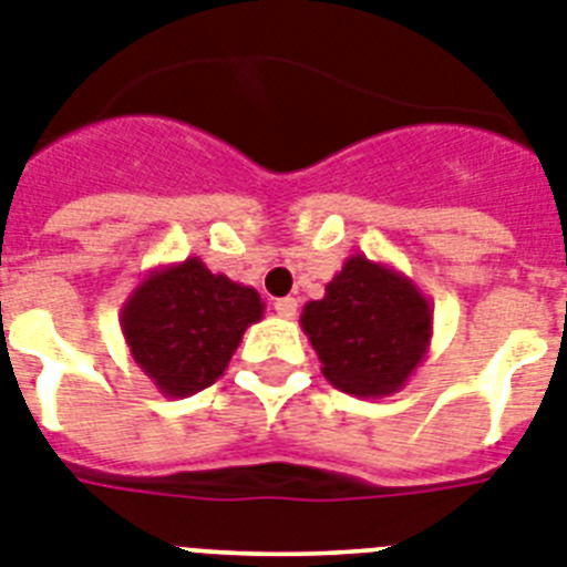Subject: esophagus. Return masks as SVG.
Segmentation results:
<instances>
[{
  "label": "esophagus",
  "instance_id": "obj_1",
  "mask_svg": "<svg viewBox=\"0 0 567 567\" xmlns=\"http://www.w3.org/2000/svg\"><path fill=\"white\" fill-rule=\"evenodd\" d=\"M274 311L279 313V317H285V320H291L293 313H297V299H293V297L274 299Z\"/></svg>",
  "mask_w": 567,
  "mask_h": 567
}]
</instances>
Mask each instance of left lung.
<instances>
[{
  "instance_id": "left-lung-1",
  "label": "left lung",
  "mask_w": 567,
  "mask_h": 567,
  "mask_svg": "<svg viewBox=\"0 0 567 567\" xmlns=\"http://www.w3.org/2000/svg\"><path fill=\"white\" fill-rule=\"evenodd\" d=\"M299 326L334 389L354 398L401 392L430 351L432 308L409 276L354 254L302 308Z\"/></svg>"
}]
</instances>
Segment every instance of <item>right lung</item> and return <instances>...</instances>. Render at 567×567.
Segmentation results:
<instances>
[{"label": "right lung", "instance_id": "add662e5", "mask_svg": "<svg viewBox=\"0 0 567 567\" xmlns=\"http://www.w3.org/2000/svg\"><path fill=\"white\" fill-rule=\"evenodd\" d=\"M265 302L250 285L213 274L198 256L161 265L121 308V331L141 372L164 398L213 386Z\"/></svg>", "mask_w": 567, "mask_h": 567}]
</instances>
